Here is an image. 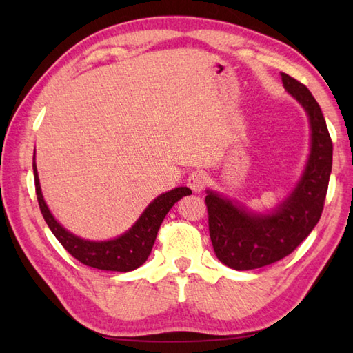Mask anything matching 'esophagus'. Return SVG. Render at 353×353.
Masks as SVG:
<instances>
[{"mask_svg": "<svg viewBox=\"0 0 353 353\" xmlns=\"http://www.w3.org/2000/svg\"><path fill=\"white\" fill-rule=\"evenodd\" d=\"M186 183H188V186L192 191L200 192L208 183V174L205 171H200V170L192 171L188 177V181H186Z\"/></svg>", "mask_w": 353, "mask_h": 353, "instance_id": "34e87169", "label": "esophagus"}]
</instances>
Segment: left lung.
Segmentation results:
<instances>
[{"label":"left lung","mask_w":353,"mask_h":353,"mask_svg":"<svg viewBox=\"0 0 353 353\" xmlns=\"http://www.w3.org/2000/svg\"><path fill=\"white\" fill-rule=\"evenodd\" d=\"M282 83L308 112L311 154L297 188L272 214H250L208 191L205 203L214 252L234 270L259 268L288 256L311 234L323 212L332 170L331 134L310 89L285 72Z\"/></svg>","instance_id":"8db88e82"}]
</instances>
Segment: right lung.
Here are the masks:
<instances>
[{"instance_id":"1","label":"right lung","mask_w":353,"mask_h":353,"mask_svg":"<svg viewBox=\"0 0 353 353\" xmlns=\"http://www.w3.org/2000/svg\"><path fill=\"white\" fill-rule=\"evenodd\" d=\"M33 172L37 203H39L43 220L47 221L48 228L59 239V243L81 264L99 270H108V272H132V270L144 264L153 249L157 230H159L165 215L168 214L176 201L192 192L186 186H181V188L161 194L148 205L144 214L139 216V220L134 223V226H132L129 232L115 239H110V241L95 243L70 234L54 220V216L51 215L50 209L43 201L34 161Z\"/></svg>"}]
</instances>
